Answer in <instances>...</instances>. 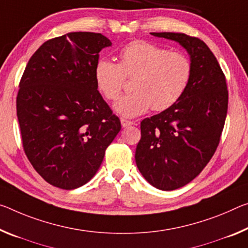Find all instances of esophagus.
I'll return each instance as SVG.
<instances>
[{"instance_id": "34e87169", "label": "esophagus", "mask_w": 248, "mask_h": 248, "mask_svg": "<svg viewBox=\"0 0 248 248\" xmlns=\"http://www.w3.org/2000/svg\"><path fill=\"white\" fill-rule=\"evenodd\" d=\"M120 121H121V125H123L124 128H127V127H129V125H133V124H135V123H133V121L124 119V118H123V119H121Z\"/></svg>"}]
</instances>
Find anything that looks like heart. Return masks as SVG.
Wrapping results in <instances>:
<instances>
[{
  "label": "heart",
  "mask_w": 248,
  "mask_h": 248,
  "mask_svg": "<svg viewBox=\"0 0 248 248\" xmlns=\"http://www.w3.org/2000/svg\"><path fill=\"white\" fill-rule=\"evenodd\" d=\"M120 62L100 58L93 68L97 89L115 100L123 89L124 76H133V93L117 100L113 109L121 116L137 117L149 109L163 111L175 105L191 79L192 62L186 55L137 39L119 52Z\"/></svg>",
  "instance_id": "b5f03b06"
}]
</instances>
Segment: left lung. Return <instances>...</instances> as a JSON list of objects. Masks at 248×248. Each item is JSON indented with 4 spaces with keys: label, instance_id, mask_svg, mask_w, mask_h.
<instances>
[{
    "label": "left lung",
    "instance_id": "8db88e82",
    "mask_svg": "<svg viewBox=\"0 0 248 248\" xmlns=\"http://www.w3.org/2000/svg\"><path fill=\"white\" fill-rule=\"evenodd\" d=\"M174 41L192 62L188 86L175 105L141 121L136 163L159 190L172 191L195 179L213 156L229 104L225 76L201 39L182 33H150Z\"/></svg>",
    "mask_w": 248,
    "mask_h": 248
}]
</instances>
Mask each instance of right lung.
I'll list each match as a JSON object with an SVG mask.
<instances>
[{
  "label": "right lung",
  "mask_w": 248,
  "mask_h": 248,
  "mask_svg": "<svg viewBox=\"0 0 248 248\" xmlns=\"http://www.w3.org/2000/svg\"><path fill=\"white\" fill-rule=\"evenodd\" d=\"M109 46L100 33L49 39L31 57L19 82L16 110L25 155L56 187L87 183L121 129L93 78L99 52Z\"/></svg>",
  "instance_id": "obj_1"
}]
</instances>
